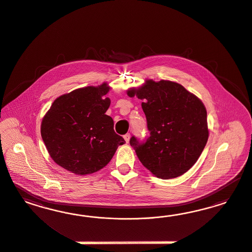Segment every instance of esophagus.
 <instances>
[{
  "label": "esophagus",
  "mask_w": 252,
  "mask_h": 252,
  "mask_svg": "<svg viewBox=\"0 0 252 252\" xmlns=\"http://www.w3.org/2000/svg\"><path fill=\"white\" fill-rule=\"evenodd\" d=\"M124 138H125V140H126V143H128V142H129V139H130L129 133H127V134H126V135H125V136H124Z\"/></svg>",
  "instance_id": "obj_1"
}]
</instances>
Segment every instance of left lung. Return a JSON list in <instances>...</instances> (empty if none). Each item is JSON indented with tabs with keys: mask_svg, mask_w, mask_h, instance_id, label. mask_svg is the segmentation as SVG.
<instances>
[{
	"mask_svg": "<svg viewBox=\"0 0 252 252\" xmlns=\"http://www.w3.org/2000/svg\"><path fill=\"white\" fill-rule=\"evenodd\" d=\"M126 93L143 99L141 106L151 132L142 143L130 138L140 162L158 178L182 176L198 160L209 137L202 101L182 85L169 80L147 79Z\"/></svg>",
	"mask_w": 252,
	"mask_h": 252,
	"instance_id": "1",
	"label": "left lung"
}]
</instances>
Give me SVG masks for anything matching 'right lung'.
I'll return each mask as SVG.
<instances>
[{
    "label": "right lung",
    "instance_id": "1",
    "mask_svg": "<svg viewBox=\"0 0 252 252\" xmlns=\"http://www.w3.org/2000/svg\"><path fill=\"white\" fill-rule=\"evenodd\" d=\"M106 82L63 94L42 118L40 133L52 159L69 172L85 176L98 172L126 143L105 115L111 99Z\"/></svg>",
    "mask_w": 252,
    "mask_h": 252
}]
</instances>
